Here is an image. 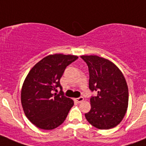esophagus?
Segmentation results:
<instances>
[{"label":"esophagus","mask_w":146,"mask_h":146,"mask_svg":"<svg viewBox=\"0 0 146 146\" xmlns=\"http://www.w3.org/2000/svg\"><path fill=\"white\" fill-rule=\"evenodd\" d=\"M76 102H78V103H80V102H83V100H84V98L83 97H79V98H75L74 99Z\"/></svg>","instance_id":"esophagus-1"}]
</instances>
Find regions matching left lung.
Segmentation results:
<instances>
[{"label":"left lung","instance_id":"obj_1","mask_svg":"<svg viewBox=\"0 0 146 146\" xmlns=\"http://www.w3.org/2000/svg\"><path fill=\"white\" fill-rule=\"evenodd\" d=\"M89 67V89L97 92L90 98L91 110L85 113L88 122L100 129L117 126L124 117L129 100L128 86L120 69L97 55H82Z\"/></svg>","mask_w":146,"mask_h":146}]
</instances>
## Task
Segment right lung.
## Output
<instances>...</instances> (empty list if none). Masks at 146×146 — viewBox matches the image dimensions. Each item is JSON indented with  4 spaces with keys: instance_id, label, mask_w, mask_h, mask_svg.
<instances>
[{
    "instance_id": "obj_1",
    "label": "right lung",
    "mask_w": 146,
    "mask_h": 146,
    "mask_svg": "<svg viewBox=\"0 0 146 146\" xmlns=\"http://www.w3.org/2000/svg\"><path fill=\"white\" fill-rule=\"evenodd\" d=\"M77 58L70 54L48 55L28 73L22 87L21 103L26 117L35 127L49 130L65 120L74 103L64 96L60 80L66 66ZM58 88L59 94L56 93Z\"/></svg>"
}]
</instances>
